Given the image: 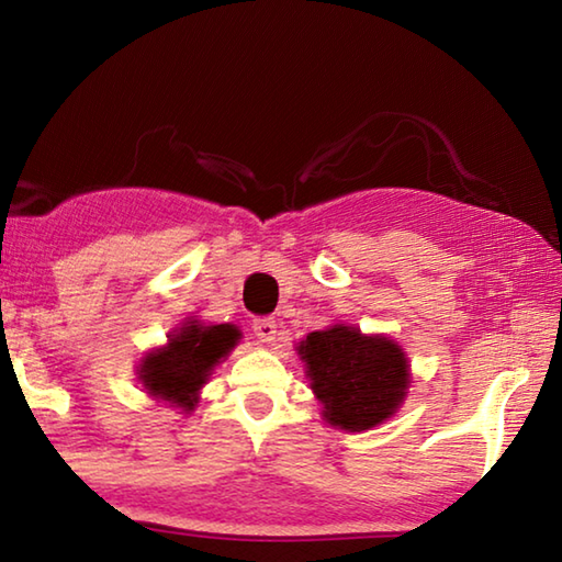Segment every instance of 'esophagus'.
Instances as JSON below:
<instances>
[{
  "mask_svg": "<svg viewBox=\"0 0 562 562\" xmlns=\"http://www.w3.org/2000/svg\"><path fill=\"white\" fill-rule=\"evenodd\" d=\"M252 331L262 345H270V341H274V335H278V325H274L272 317H258L252 322Z\"/></svg>",
  "mask_w": 562,
  "mask_h": 562,
  "instance_id": "34e87169",
  "label": "esophagus"
}]
</instances>
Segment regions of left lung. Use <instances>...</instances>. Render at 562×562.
Instances as JSON below:
<instances>
[{
	"instance_id": "1",
	"label": "left lung",
	"mask_w": 562,
	"mask_h": 562,
	"mask_svg": "<svg viewBox=\"0 0 562 562\" xmlns=\"http://www.w3.org/2000/svg\"><path fill=\"white\" fill-rule=\"evenodd\" d=\"M312 392L325 404L329 424L364 431L392 416L408 386L404 351L386 337H364L335 325L312 331L300 345Z\"/></svg>"
}]
</instances>
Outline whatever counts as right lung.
I'll return each instance as SVG.
<instances>
[{
  "label": "right lung",
  "instance_id": "1",
  "mask_svg": "<svg viewBox=\"0 0 562 562\" xmlns=\"http://www.w3.org/2000/svg\"><path fill=\"white\" fill-rule=\"evenodd\" d=\"M237 331L233 325L203 327L190 322L178 335L170 337L168 347L148 355L140 367V379L148 394L166 402L193 408L198 389L211 376V369L235 347Z\"/></svg>",
  "mask_w": 562,
  "mask_h": 562
}]
</instances>
